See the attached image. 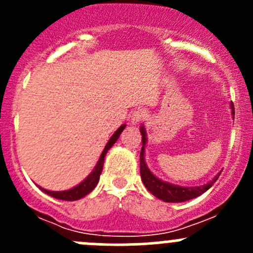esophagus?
<instances>
[{
	"mask_svg": "<svg viewBox=\"0 0 253 253\" xmlns=\"http://www.w3.org/2000/svg\"><path fill=\"white\" fill-rule=\"evenodd\" d=\"M145 116H147V112H145V110H142V109L136 110L133 114H132V117H131L132 125H138L139 121H142Z\"/></svg>",
	"mask_w": 253,
	"mask_h": 253,
	"instance_id": "1",
	"label": "esophagus"
}]
</instances>
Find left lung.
<instances>
[{
  "label": "left lung",
  "instance_id": "8db88e82",
  "mask_svg": "<svg viewBox=\"0 0 253 253\" xmlns=\"http://www.w3.org/2000/svg\"><path fill=\"white\" fill-rule=\"evenodd\" d=\"M231 110H233L234 115V106L233 104L230 105ZM141 134H142V150H141V177L143 181V185L147 187V190L152 193L153 196H155L159 200L164 201V202H170V203H177V202H186V201H190L192 198L198 197L202 193H205L206 191H208L209 188L213 186V183L218 180L220 172H218L213 178H211L209 182H207L206 185L202 186H192V187H183V186L174 185V183L167 182V181L160 180L159 177H157L152 171L149 170V168L147 167V163H145V144H147V132H145L144 126H141Z\"/></svg>",
  "mask_w": 253,
  "mask_h": 253
}]
</instances>
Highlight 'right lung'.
<instances>
[{"instance_id":"1","label":"right lung","mask_w":253,"mask_h":253,"mask_svg":"<svg viewBox=\"0 0 253 253\" xmlns=\"http://www.w3.org/2000/svg\"><path fill=\"white\" fill-rule=\"evenodd\" d=\"M125 127H126V125H122V126H120L119 128L116 129V132L112 134L111 138L109 139L108 143H106L105 148H104L103 153H101L100 158H99L98 163H96L93 171L86 176L81 183H78V185L75 186L73 188H70V190H66V191H48V190H45V188L39 187L40 190H42V192L46 193V195L51 196V197L57 198V200H62V201H77V200H81V198H83L84 196H86L88 193H90L99 182L101 171H103L104 160H105L106 153H108L109 149H110L112 145L115 144V142L119 139L120 134H121V132L124 131Z\"/></svg>"}]
</instances>
